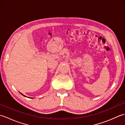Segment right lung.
Returning <instances> with one entry per match:
<instances>
[{
  "label": "right lung",
  "instance_id": "obj_1",
  "mask_svg": "<svg viewBox=\"0 0 125 125\" xmlns=\"http://www.w3.org/2000/svg\"><path fill=\"white\" fill-rule=\"evenodd\" d=\"M20 94H22V95H23V96H24V97H26V95H23V94H21V93H20ZM28 98H30V97H28Z\"/></svg>",
  "mask_w": 125,
  "mask_h": 125
}]
</instances>
